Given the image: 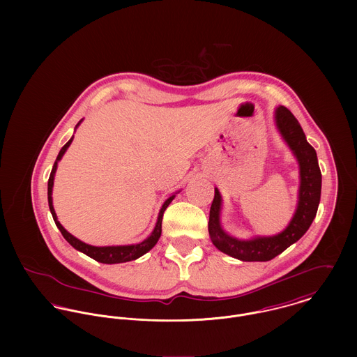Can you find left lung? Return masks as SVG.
Segmentation results:
<instances>
[{
	"mask_svg": "<svg viewBox=\"0 0 357 357\" xmlns=\"http://www.w3.org/2000/svg\"><path fill=\"white\" fill-rule=\"evenodd\" d=\"M276 128L300 165V190L297 210L280 234L242 241L228 235L220 222L221 195L214 188V199L208 215V235L222 253L241 261H269L296 243L309 229L316 217L321 192V173L314 149L306 142L305 133L296 116L283 105L275 109Z\"/></svg>",
	"mask_w": 357,
	"mask_h": 357,
	"instance_id": "1",
	"label": "left lung"
}]
</instances>
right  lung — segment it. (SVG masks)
<instances>
[{
    "label": "right lung",
    "instance_id": "1",
    "mask_svg": "<svg viewBox=\"0 0 357 357\" xmlns=\"http://www.w3.org/2000/svg\"><path fill=\"white\" fill-rule=\"evenodd\" d=\"M82 121V119H81ZM81 121L78 122V125L81 123ZM77 125V126H78ZM75 126V128H77ZM73 142V137L63 146V149L60 150V153L57 155L54 163H53V167H52L51 176H50V180H48V204H50V208H51L52 217L54 220V224L56 227L60 229L61 235L64 236V239L74 248L77 249L78 252L84 253V255H89L91 258L102 262V264H119V262H128V261H133V259H137L139 257L149 253L153 246L156 245V242L159 241L160 238V234H162V217H163V213L166 210V207L170 204V202L174 199L176 195H172L169 197L165 204H162V208L158 214V221H156V225L153 228L151 235L144 239L143 242L137 243V245H128V246H104V248H96V246H91V245H86L84 242H81L79 239H77L75 236H73L70 232H67L63 225L57 221V217H56V213H54V208H53V204H52V188H53V180H54V173H56V169H57V162L61 159V156L64 155V153L67 151V149L70 147Z\"/></svg>",
    "mask_w": 357,
    "mask_h": 357
}]
</instances>
